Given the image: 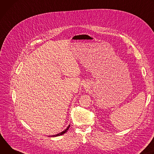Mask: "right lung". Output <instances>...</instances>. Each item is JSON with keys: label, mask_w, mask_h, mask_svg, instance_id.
<instances>
[{"label": "right lung", "mask_w": 154, "mask_h": 154, "mask_svg": "<svg viewBox=\"0 0 154 154\" xmlns=\"http://www.w3.org/2000/svg\"><path fill=\"white\" fill-rule=\"evenodd\" d=\"M70 125H69L68 126V127L65 130H63V131H62V132H60V133H58V134H54V135H51V136H52V137H55V136H60V135H62V134H64L65 133H66V131H67V130L69 129V128H70Z\"/></svg>", "instance_id": "1"}]
</instances>
